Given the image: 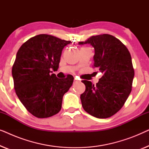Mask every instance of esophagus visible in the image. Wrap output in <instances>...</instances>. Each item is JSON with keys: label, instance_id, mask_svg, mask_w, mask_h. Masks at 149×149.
<instances>
[{"label": "esophagus", "instance_id": "34e87169", "mask_svg": "<svg viewBox=\"0 0 149 149\" xmlns=\"http://www.w3.org/2000/svg\"><path fill=\"white\" fill-rule=\"evenodd\" d=\"M74 83H76V82H79V81H78V80H77L76 79H74Z\"/></svg>", "mask_w": 149, "mask_h": 149}]
</instances>
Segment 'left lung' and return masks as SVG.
Wrapping results in <instances>:
<instances>
[{"label":"left lung","mask_w":149,"mask_h":149,"mask_svg":"<svg viewBox=\"0 0 149 149\" xmlns=\"http://www.w3.org/2000/svg\"><path fill=\"white\" fill-rule=\"evenodd\" d=\"M94 48L93 67L103 74L94 85L82 81L85 91L80 98L83 109L99 119L109 118L121 109L132 91L134 70L127 47L110 34L92 36L79 45Z\"/></svg>","instance_id":"obj_1"}]
</instances>
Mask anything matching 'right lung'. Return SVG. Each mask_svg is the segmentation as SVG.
Listing matches in <instances>:
<instances>
[{"mask_svg": "<svg viewBox=\"0 0 149 149\" xmlns=\"http://www.w3.org/2000/svg\"><path fill=\"white\" fill-rule=\"evenodd\" d=\"M70 41L48 34H38L18 50L12 68L14 89L28 112L38 118H47L62 109L63 95L72 86L74 77L58 79L52 70L58 69L64 47Z\"/></svg>", "mask_w": 149, "mask_h": 149, "instance_id": "obj_1", "label": "right lung"}]
</instances>
